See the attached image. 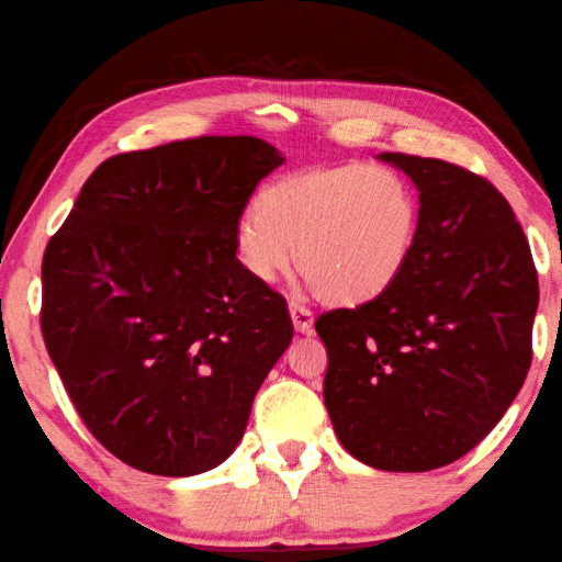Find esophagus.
Returning a JSON list of instances; mask_svg holds the SVG:
<instances>
[{
  "instance_id": "1",
  "label": "esophagus",
  "mask_w": 562,
  "mask_h": 562,
  "mask_svg": "<svg viewBox=\"0 0 562 562\" xmlns=\"http://www.w3.org/2000/svg\"><path fill=\"white\" fill-rule=\"evenodd\" d=\"M290 316H292V324H294V331L300 334H312V326H314V314L302 307L297 302H290Z\"/></svg>"
}]
</instances>
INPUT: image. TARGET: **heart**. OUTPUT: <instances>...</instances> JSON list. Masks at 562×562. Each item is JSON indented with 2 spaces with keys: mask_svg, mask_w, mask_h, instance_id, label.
Returning a JSON list of instances; mask_svg holds the SVG:
<instances>
[{
  "mask_svg": "<svg viewBox=\"0 0 562 562\" xmlns=\"http://www.w3.org/2000/svg\"><path fill=\"white\" fill-rule=\"evenodd\" d=\"M417 233L420 201L403 171L344 161L272 179L233 226V255L252 282L270 284L294 252L312 288L351 307L401 278Z\"/></svg>",
  "mask_w": 562,
  "mask_h": 562,
  "instance_id": "b5f03b06",
  "label": "heart"
}]
</instances>
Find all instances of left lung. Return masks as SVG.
Masks as SVG:
<instances>
[{
    "label": "left lung",
    "instance_id": "1",
    "mask_svg": "<svg viewBox=\"0 0 562 562\" xmlns=\"http://www.w3.org/2000/svg\"><path fill=\"white\" fill-rule=\"evenodd\" d=\"M420 191V233L391 288L314 322L324 403L359 462L430 472L494 430L533 359L538 272L492 181L442 159L383 151Z\"/></svg>",
    "mask_w": 562,
    "mask_h": 562
}]
</instances>
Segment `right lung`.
<instances>
[{
    "label": "right lung",
    "instance_id": "add662e5",
    "mask_svg": "<svg viewBox=\"0 0 562 562\" xmlns=\"http://www.w3.org/2000/svg\"><path fill=\"white\" fill-rule=\"evenodd\" d=\"M258 137H193L105 159L41 262V334L95 440L147 474L221 464L292 341L233 226L282 165Z\"/></svg>",
    "mask_w": 562,
    "mask_h": 562
}]
</instances>
